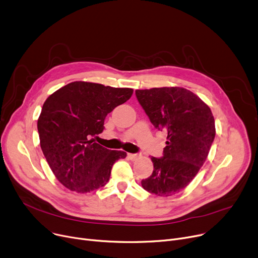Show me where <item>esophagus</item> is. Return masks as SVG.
<instances>
[{"label": "esophagus", "instance_id": "obj_1", "mask_svg": "<svg viewBox=\"0 0 258 258\" xmlns=\"http://www.w3.org/2000/svg\"><path fill=\"white\" fill-rule=\"evenodd\" d=\"M127 157H128L131 160L135 161V160H137V159L140 158V155H138V154H127Z\"/></svg>", "mask_w": 258, "mask_h": 258}]
</instances>
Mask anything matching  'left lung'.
I'll return each mask as SVG.
<instances>
[{
	"label": "left lung",
	"instance_id": "1",
	"mask_svg": "<svg viewBox=\"0 0 258 258\" xmlns=\"http://www.w3.org/2000/svg\"><path fill=\"white\" fill-rule=\"evenodd\" d=\"M136 97L159 131L167 133L163 157H152L154 171L141 181L146 191L170 197L190 183L205 163L215 137L210 107L184 88L136 90Z\"/></svg>",
	"mask_w": 258,
	"mask_h": 258
}]
</instances>
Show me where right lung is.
Segmentation results:
<instances>
[{
    "mask_svg": "<svg viewBox=\"0 0 258 258\" xmlns=\"http://www.w3.org/2000/svg\"><path fill=\"white\" fill-rule=\"evenodd\" d=\"M133 89L74 81L47 98L37 120L40 147L56 179L86 194L104 186L115 162L126 153L95 142L108 113L127 101Z\"/></svg>",
    "mask_w": 258,
    "mask_h": 258,
    "instance_id": "1",
    "label": "right lung"
}]
</instances>
